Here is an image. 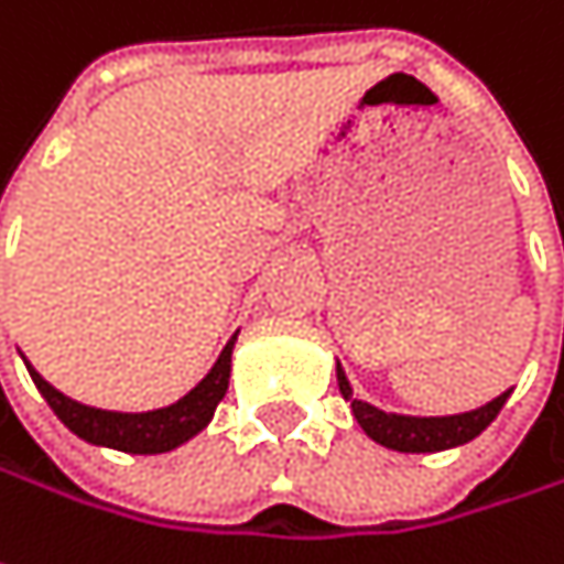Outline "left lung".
I'll use <instances>...</instances> for the list:
<instances>
[{
  "label": "left lung",
  "mask_w": 564,
  "mask_h": 564,
  "mask_svg": "<svg viewBox=\"0 0 564 564\" xmlns=\"http://www.w3.org/2000/svg\"><path fill=\"white\" fill-rule=\"evenodd\" d=\"M335 378H338L341 397L351 403L358 426L378 445L393 448V452H445V448L465 445L475 435L485 433L510 397V390H503L500 397H494L485 406L468 410V413H455V416H400V413H384L365 400H355L341 365H335Z\"/></svg>",
  "instance_id": "1"
}]
</instances>
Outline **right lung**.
Wrapping results in <instances>:
<instances>
[{"label": "right lung", "instance_id": "1", "mask_svg": "<svg viewBox=\"0 0 564 564\" xmlns=\"http://www.w3.org/2000/svg\"><path fill=\"white\" fill-rule=\"evenodd\" d=\"M235 338L238 335H231L229 341H226V348H223V355L209 368V375L193 387L186 397H180L177 403H171V406L148 410V413H116V410H99V406L77 403L67 393H61L57 387L47 384L28 361L25 365L34 387L47 400V406L83 442L106 445V448H119V452H131V455H161V452L177 448L186 438H193V435L203 433L209 426L219 400L229 390Z\"/></svg>", "mask_w": 564, "mask_h": 564}]
</instances>
